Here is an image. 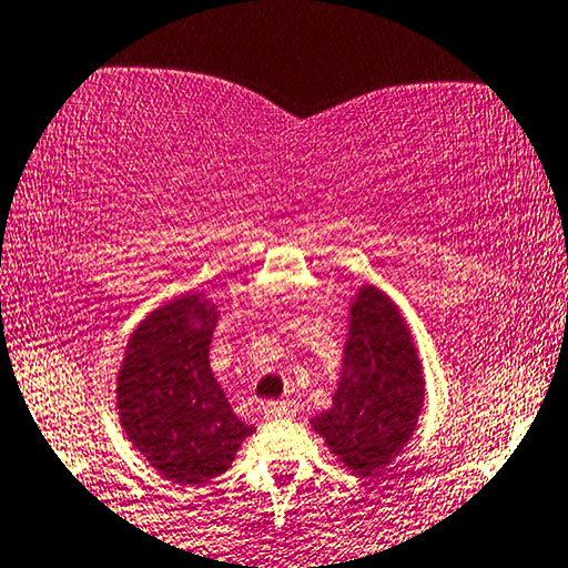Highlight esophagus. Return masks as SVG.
<instances>
[{
    "label": "esophagus",
    "instance_id": "esophagus-1",
    "mask_svg": "<svg viewBox=\"0 0 568 568\" xmlns=\"http://www.w3.org/2000/svg\"><path fill=\"white\" fill-rule=\"evenodd\" d=\"M295 414V404L293 402H273L265 406V417L267 419H287Z\"/></svg>",
    "mask_w": 568,
    "mask_h": 568
}]
</instances>
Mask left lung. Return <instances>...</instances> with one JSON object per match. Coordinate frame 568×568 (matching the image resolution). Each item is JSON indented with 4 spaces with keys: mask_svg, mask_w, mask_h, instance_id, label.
<instances>
[{
    "mask_svg": "<svg viewBox=\"0 0 568 568\" xmlns=\"http://www.w3.org/2000/svg\"><path fill=\"white\" fill-rule=\"evenodd\" d=\"M425 371L402 308L365 283L349 301L347 339L332 406L311 427L357 476H378L417 429Z\"/></svg>",
    "mask_w": 568,
    "mask_h": 568,
    "instance_id": "1",
    "label": "left lung"
}]
</instances>
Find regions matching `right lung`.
<instances>
[{
  "label": "right lung",
  "mask_w": 568,
  "mask_h": 568,
  "mask_svg": "<svg viewBox=\"0 0 568 568\" xmlns=\"http://www.w3.org/2000/svg\"><path fill=\"white\" fill-rule=\"evenodd\" d=\"M219 306L185 293L149 311L128 337L115 409L128 440L172 484L221 476L254 433L213 378L207 349Z\"/></svg>",
  "instance_id": "right-lung-1"
}]
</instances>
